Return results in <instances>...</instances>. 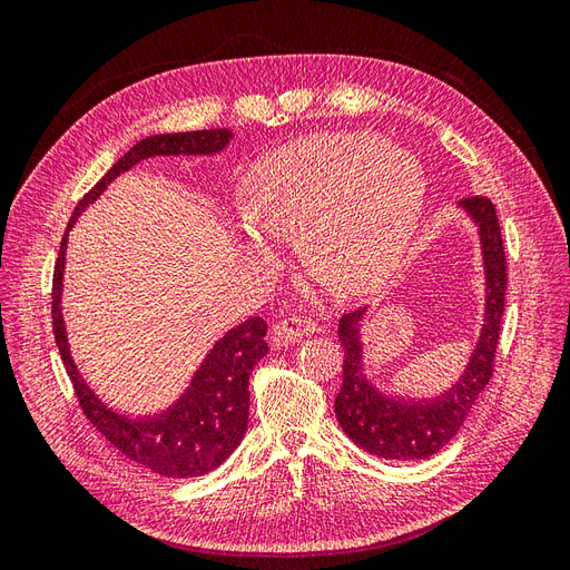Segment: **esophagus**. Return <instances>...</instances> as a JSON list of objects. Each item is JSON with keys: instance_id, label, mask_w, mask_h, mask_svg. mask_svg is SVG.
<instances>
[{"instance_id": "esophagus-1", "label": "esophagus", "mask_w": 570, "mask_h": 570, "mask_svg": "<svg viewBox=\"0 0 570 570\" xmlns=\"http://www.w3.org/2000/svg\"><path fill=\"white\" fill-rule=\"evenodd\" d=\"M316 331V321L306 318V316H287L283 321L275 323L273 333H275V340H278L281 344H292L302 340L304 335H312Z\"/></svg>"}]
</instances>
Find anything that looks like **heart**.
Here are the masks:
<instances>
[{
  "label": "heart",
  "instance_id": "heart-1",
  "mask_svg": "<svg viewBox=\"0 0 570 570\" xmlns=\"http://www.w3.org/2000/svg\"><path fill=\"white\" fill-rule=\"evenodd\" d=\"M416 159L368 132L312 135L268 151L249 187L252 249L298 235L304 254L342 285L385 278L423 209ZM249 228V226H247Z\"/></svg>",
  "mask_w": 570,
  "mask_h": 570
}]
</instances>
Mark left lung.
<instances>
[{
  "instance_id": "left-lung-1",
  "label": "left lung",
  "mask_w": 570,
  "mask_h": 570,
  "mask_svg": "<svg viewBox=\"0 0 570 570\" xmlns=\"http://www.w3.org/2000/svg\"><path fill=\"white\" fill-rule=\"evenodd\" d=\"M461 206L473 216L480 228L482 258H485V325L478 347L463 371L459 383L442 396L428 402H400L377 392L361 364L358 321L364 308L340 318V344L344 350L342 387L335 396V416L347 438L361 450L381 459H428L438 454L463 425L480 392L490 385L494 373V356L502 333L504 299H507V254L499 230L494 204L485 195L461 199Z\"/></svg>"
}]
</instances>
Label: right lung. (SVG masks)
Returning a JSON list of instances; mask_svg holds the SVG:
<instances>
[{"label": "right lung", "mask_w": 570, "mask_h": 570, "mask_svg": "<svg viewBox=\"0 0 570 570\" xmlns=\"http://www.w3.org/2000/svg\"><path fill=\"white\" fill-rule=\"evenodd\" d=\"M230 137L233 132L226 128L145 137L130 151H126L107 170V176L78 202L71 220H68V230L85 212V206L92 204L114 178L132 168L137 161L149 157H176V154H216L230 142ZM66 239L68 233L61 237L59 258L55 264V281H51V325H55L57 347L66 373L73 383L85 419L120 454L145 465L151 473H159L164 478H197L218 469L237 450V444L243 442V435L247 433L249 373L268 352L266 321L254 316L218 340L209 356L204 358L193 383H189V390L180 396V402L174 409L147 421H130L126 416H118L116 411L107 409L97 400V394L82 381L71 352H68L66 327L59 306Z\"/></svg>", "instance_id": "obj_1"}]
</instances>
